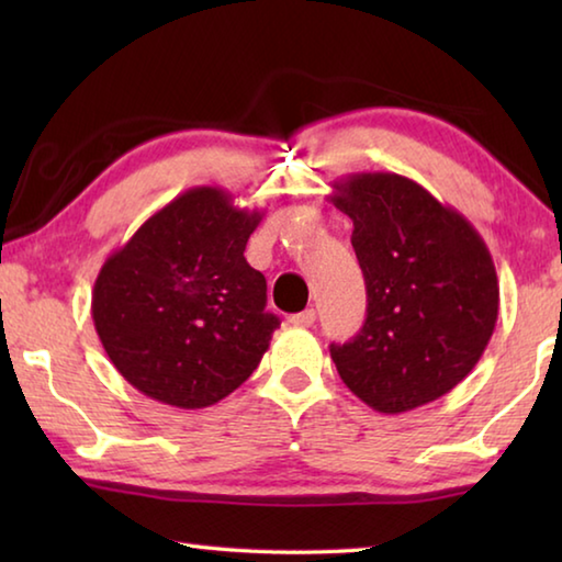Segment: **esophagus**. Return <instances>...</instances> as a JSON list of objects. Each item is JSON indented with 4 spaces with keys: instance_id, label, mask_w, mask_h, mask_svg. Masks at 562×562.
<instances>
[{
    "instance_id": "esophagus-1",
    "label": "esophagus",
    "mask_w": 562,
    "mask_h": 562,
    "mask_svg": "<svg viewBox=\"0 0 562 562\" xmlns=\"http://www.w3.org/2000/svg\"><path fill=\"white\" fill-rule=\"evenodd\" d=\"M315 319H317V312L315 310H304V312H300V315H292L290 317V325H294V327H312V325H315Z\"/></svg>"
}]
</instances>
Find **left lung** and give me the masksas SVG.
Returning a JSON list of instances; mask_svg holds the SVG:
<instances>
[{"label":"left lung","instance_id":"8db88e82","mask_svg":"<svg viewBox=\"0 0 562 562\" xmlns=\"http://www.w3.org/2000/svg\"><path fill=\"white\" fill-rule=\"evenodd\" d=\"M329 201L351 217L367 319L331 345L341 382L379 414L449 394L488 347L498 319L496 265L479 231L398 173H351Z\"/></svg>","mask_w":562,"mask_h":562}]
</instances>
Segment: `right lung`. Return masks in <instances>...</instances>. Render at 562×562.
I'll return each instance as SVG.
<instances>
[{"label":"right lung","mask_w":562,"mask_h":562,"mask_svg":"<svg viewBox=\"0 0 562 562\" xmlns=\"http://www.w3.org/2000/svg\"><path fill=\"white\" fill-rule=\"evenodd\" d=\"M262 215L237 207L223 188H190L101 265L93 327L140 394L205 408L258 369L280 327L265 312V274L243 255Z\"/></svg>","instance_id":"1"}]
</instances>
